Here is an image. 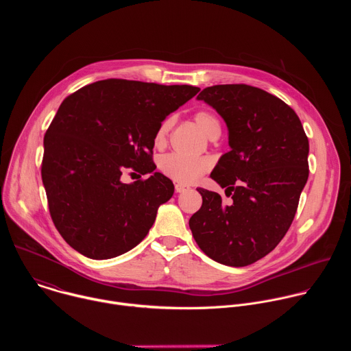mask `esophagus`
<instances>
[{
    "label": "esophagus",
    "instance_id": "34e87169",
    "mask_svg": "<svg viewBox=\"0 0 351 351\" xmlns=\"http://www.w3.org/2000/svg\"><path fill=\"white\" fill-rule=\"evenodd\" d=\"M190 187L187 186V184H182V183H176L175 184V190H176V193H184V191H187Z\"/></svg>",
    "mask_w": 351,
    "mask_h": 351
}]
</instances>
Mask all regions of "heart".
<instances>
[{
  "mask_svg": "<svg viewBox=\"0 0 351 351\" xmlns=\"http://www.w3.org/2000/svg\"><path fill=\"white\" fill-rule=\"evenodd\" d=\"M194 121L197 122L199 129H202L210 138L214 137L217 133H221V123L218 118L210 111H206V110L197 111L194 114ZM172 123H173V119L169 117V118H165L158 125L154 134V144L157 147H161L167 143ZM158 167H160V171L169 179L179 183L189 184V183H194L199 176L206 173L210 169L211 162L207 158H193V157H186L178 153H171L160 158Z\"/></svg>",
  "mask_w": 351,
  "mask_h": 351,
  "instance_id": "1",
  "label": "heart"
}]
</instances>
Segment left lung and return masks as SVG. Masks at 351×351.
Instances as JSON below:
<instances>
[{"mask_svg": "<svg viewBox=\"0 0 351 351\" xmlns=\"http://www.w3.org/2000/svg\"><path fill=\"white\" fill-rule=\"evenodd\" d=\"M223 118L230 152L211 178L233 203L197 189L203 206L189 221L198 247L229 267L253 264L289 230L308 179V138L297 114L276 95L248 84H217L197 95Z\"/></svg>", "mask_w": 351, "mask_h": 351, "instance_id": "8db88e82", "label": "left lung"}]
</instances>
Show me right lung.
I'll return each mask as SVG.
<instances>
[{"mask_svg": "<svg viewBox=\"0 0 351 351\" xmlns=\"http://www.w3.org/2000/svg\"><path fill=\"white\" fill-rule=\"evenodd\" d=\"M198 91L189 84L107 79L64 99L44 136L41 179L49 215L76 252L108 260L147 236L175 190L154 171L156 130ZM126 170L147 179L123 184Z\"/></svg>", "mask_w": 351, "mask_h": 351, "instance_id": "obj_1", "label": "right lung"}]
</instances>
